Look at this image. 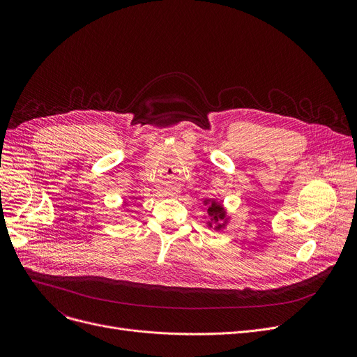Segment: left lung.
<instances>
[{"mask_svg":"<svg viewBox=\"0 0 357 357\" xmlns=\"http://www.w3.org/2000/svg\"><path fill=\"white\" fill-rule=\"evenodd\" d=\"M203 205L208 206V215H209V220H208V226L215 229V230H223L227 223H229V215L225 209V206L222 205L220 202H218L216 199H205L203 200Z\"/></svg>","mask_w":357,"mask_h":357,"instance_id":"obj_1","label":"left lung"}]
</instances>
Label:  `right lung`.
Listing matches in <instances>:
<instances>
[{"label":"right lung","mask_w":357,"mask_h":357,"mask_svg":"<svg viewBox=\"0 0 357 357\" xmlns=\"http://www.w3.org/2000/svg\"><path fill=\"white\" fill-rule=\"evenodd\" d=\"M127 206H128V203H127V202H124V206H123V208H127Z\"/></svg>","instance_id":"obj_1"}]
</instances>
